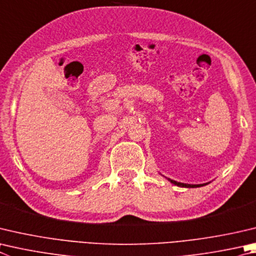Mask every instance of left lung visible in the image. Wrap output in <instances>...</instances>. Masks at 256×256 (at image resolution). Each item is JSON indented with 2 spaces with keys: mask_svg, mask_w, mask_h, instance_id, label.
Returning <instances> with one entry per match:
<instances>
[{
  "mask_svg": "<svg viewBox=\"0 0 256 256\" xmlns=\"http://www.w3.org/2000/svg\"><path fill=\"white\" fill-rule=\"evenodd\" d=\"M166 179H168L171 184L178 186V187H182V188H198V187H202V186H206V184H209V182H207V184H190L178 182V181L172 180V179H169V178H166Z\"/></svg>",
  "mask_w": 256,
  "mask_h": 256,
  "instance_id": "obj_1",
  "label": "left lung"
}]
</instances>
